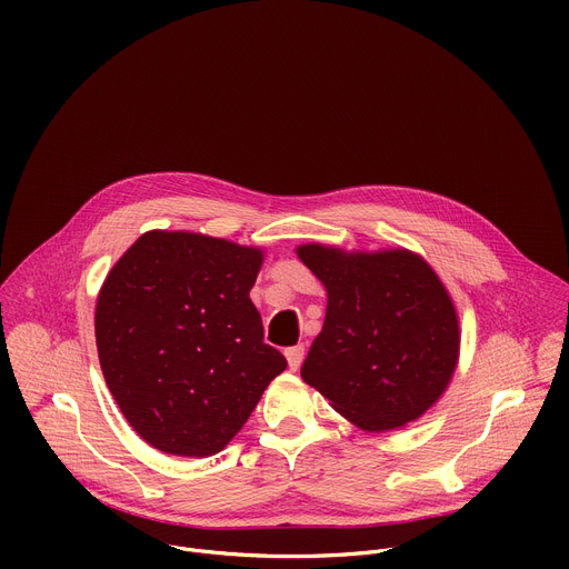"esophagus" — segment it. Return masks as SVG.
<instances>
[{"label": "esophagus", "mask_w": 569, "mask_h": 569, "mask_svg": "<svg viewBox=\"0 0 569 569\" xmlns=\"http://www.w3.org/2000/svg\"><path fill=\"white\" fill-rule=\"evenodd\" d=\"M303 351H306L303 345H297V347L286 349V358H288V365H290L292 371L299 369V365H301V360H303Z\"/></svg>", "instance_id": "34e87169"}]
</instances>
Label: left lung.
<instances>
[{
	"label": "left lung",
	"mask_w": 569,
	"mask_h": 569,
	"mask_svg": "<svg viewBox=\"0 0 569 569\" xmlns=\"http://www.w3.org/2000/svg\"><path fill=\"white\" fill-rule=\"evenodd\" d=\"M297 254L329 292L301 378L362 430L419 419L448 387L459 356L457 312L435 270L408 250L301 246Z\"/></svg>",
	"instance_id": "obj_1"
}]
</instances>
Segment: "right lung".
I'll return each instance as SVG.
<instances>
[{
	"mask_svg": "<svg viewBox=\"0 0 569 569\" xmlns=\"http://www.w3.org/2000/svg\"><path fill=\"white\" fill-rule=\"evenodd\" d=\"M263 254L189 231H148L97 301L106 382L134 432L178 457L220 452L286 358L250 299Z\"/></svg>",
	"mask_w": 569,
	"mask_h": 569,
	"instance_id": "add662e5",
	"label": "right lung"
}]
</instances>
